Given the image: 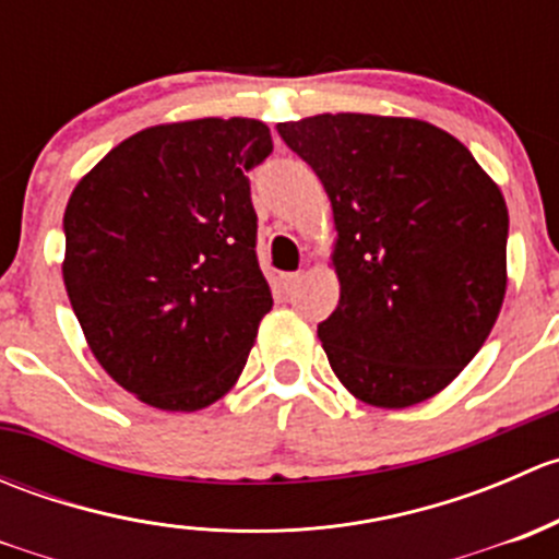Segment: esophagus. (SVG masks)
Masks as SVG:
<instances>
[{
	"label": "esophagus",
	"instance_id": "obj_1",
	"mask_svg": "<svg viewBox=\"0 0 559 559\" xmlns=\"http://www.w3.org/2000/svg\"><path fill=\"white\" fill-rule=\"evenodd\" d=\"M300 278H302L300 273H284L278 278V284H281V289L286 292V295H292V292L297 289V284H300Z\"/></svg>",
	"mask_w": 559,
	"mask_h": 559
}]
</instances>
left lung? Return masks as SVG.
<instances>
[{
    "label": "left lung",
    "instance_id": "left-lung-1",
    "mask_svg": "<svg viewBox=\"0 0 559 559\" xmlns=\"http://www.w3.org/2000/svg\"><path fill=\"white\" fill-rule=\"evenodd\" d=\"M335 218L341 300L319 324L362 403L408 408L447 389L503 308L509 207L471 151L419 118L321 112L278 123Z\"/></svg>",
    "mask_w": 559,
    "mask_h": 559
}]
</instances>
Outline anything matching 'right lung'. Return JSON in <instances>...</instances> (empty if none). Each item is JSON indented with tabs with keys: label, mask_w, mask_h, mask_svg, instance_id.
<instances>
[{
	"label": "right lung",
	"mask_w": 559,
	"mask_h": 559,
	"mask_svg": "<svg viewBox=\"0 0 559 559\" xmlns=\"http://www.w3.org/2000/svg\"><path fill=\"white\" fill-rule=\"evenodd\" d=\"M270 151L257 118L159 123L118 143L67 202L72 311L105 373L154 408L224 397L273 308L246 178Z\"/></svg>",
	"instance_id": "add662e5"
}]
</instances>
